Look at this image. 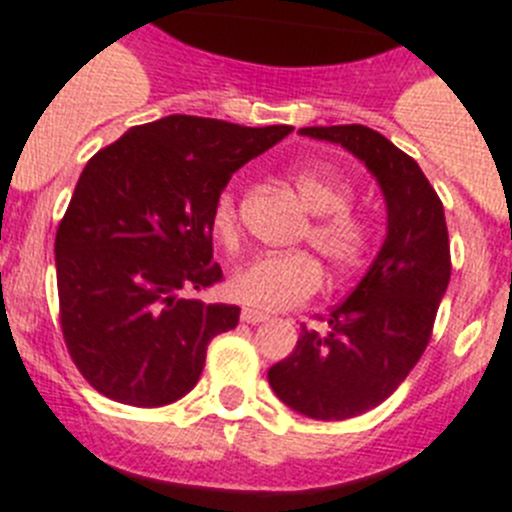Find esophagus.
<instances>
[{
	"label": "esophagus",
	"mask_w": 512,
	"mask_h": 512,
	"mask_svg": "<svg viewBox=\"0 0 512 512\" xmlns=\"http://www.w3.org/2000/svg\"><path fill=\"white\" fill-rule=\"evenodd\" d=\"M267 319V313L255 311V308H242V321L245 324H260V321Z\"/></svg>",
	"instance_id": "esophagus-1"
}]
</instances>
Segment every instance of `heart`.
<instances>
[{
	"mask_svg": "<svg viewBox=\"0 0 512 512\" xmlns=\"http://www.w3.org/2000/svg\"><path fill=\"white\" fill-rule=\"evenodd\" d=\"M303 206L313 214L308 242L336 270H349L359 262L367 247V227L354 211H349L352 188L339 176L321 168H296L290 173ZM211 229L224 245L237 239L239 222L234 196L219 193L211 209ZM321 267L306 252L288 255H260L237 267L229 278V296L242 306L260 311H285L301 306L319 290Z\"/></svg>",
	"mask_w": 512,
	"mask_h": 512,
	"instance_id": "1",
	"label": "heart"
}]
</instances>
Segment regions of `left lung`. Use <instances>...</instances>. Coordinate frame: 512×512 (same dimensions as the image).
<instances>
[{
  "label": "left lung",
  "instance_id": "left-lung-1",
  "mask_svg": "<svg viewBox=\"0 0 512 512\" xmlns=\"http://www.w3.org/2000/svg\"><path fill=\"white\" fill-rule=\"evenodd\" d=\"M370 170L385 201V242L357 288L331 308L326 331L303 326L296 349L267 370L273 393L316 421L380 405L416 367L451 275L444 206L411 155L365 124L303 127Z\"/></svg>",
  "mask_w": 512,
  "mask_h": 512
}]
</instances>
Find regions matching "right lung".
<instances>
[{"mask_svg": "<svg viewBox=\"0 0 512 512\" xmlns=\"http://www.w3.org/2000/svg\"><path fill=\"white\" fill-rule=\"evenodd\" d=\"M293 127L170 114L124 132L86 163L58 234L55 275L68 352L101 395L176 403L239 308L183 298L222 280L211 209L229 178Z\"/></svg>", "mask_w": 512, "mask_h": 512, "instance_id": "add662e5", "label": "right lung"}]
</instances>
